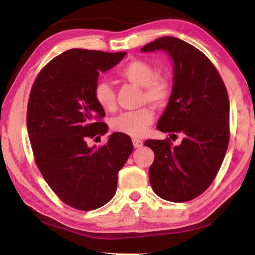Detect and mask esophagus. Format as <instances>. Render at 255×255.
I'll list each match as a JSON object with an SVG mask.
<instances>
[{"mask_svg": "<svg viewBox=\"0 0 255 255\" xmlns=\"http://www.w3.org/2000/svg\"><path fill=\"white\" fill-rule=\"evenodd\" d=\"M132 142H133V146H134L135 148L141 147L142 144H144V142H142L140 139H133V140H132Z\"/></svg>", "mask_w": 255, "mask_h": 255, "instance_id": "obj_1", "label": "esophagus"}]
</instances>
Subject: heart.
Wrapping results in <instances>:
<instances>
[{"label": "heart", "instance_id": "1", "mask_svg": "<svg viewBox=\"0 0 255 255\" xmlns=\"http://www.w3.org/2000/svg\"><path fill=\"white\" fill-rule=\"evenodd\" d=\"M120 75L128 82L144 88V100L154 106L162 107L168 102L172 94V85L166 76L156 75L155 68L148 62L132 60L121 69ZM94 97L97 104L107 111H113L116 108V96L110 83L100 81L94 89ZM154 113L149 108L135 111L123 113L114 118L111 128L114 131L128 134L130 137H142L148 131Z\"/></svg>", "mask_w": 255, "mask_h": 255}]
</instances>
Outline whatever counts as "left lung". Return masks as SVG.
<instances>
[{"label": "left lung", "instance_id": "1", "mask_svg": "<svg viewBox=\"0 0 255 255\" xmlns=\"http://www.w3.org/2000/svg\"><path fill=\"white\" fill-rule=\"evenodd\" d=\"M140 51H163L172 60V94L156 128L183 135L175 146L169 139L145 141L154 152L149 182L163 200L190 201L210 186L224 160L230 137L228 92L211 61L179 38H158Z\"/></svg>", "mask_w": 255, "mask_h": 255}]
</instances>
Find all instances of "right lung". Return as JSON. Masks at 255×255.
<instances>
[{"mask_svg":"<svg viewBox=\"0 0 255 255\" xmlns=\"http://www.w3.org/2000/svg\"><path fill=\"white\" fill-rule=\"evenodd\" d=\"M125 54L72 48L48 62L31 89L26 127L34 160L58 197L79 210L101 208L115 196L118 172L133 151L131 138L121 132L100 148L87 144L108 131L94 97L100 73Z\"/></svg>","mask_w":255,"mask_h":255,"instance_id":"add662e5","label":"right lung"}]
</instances>
